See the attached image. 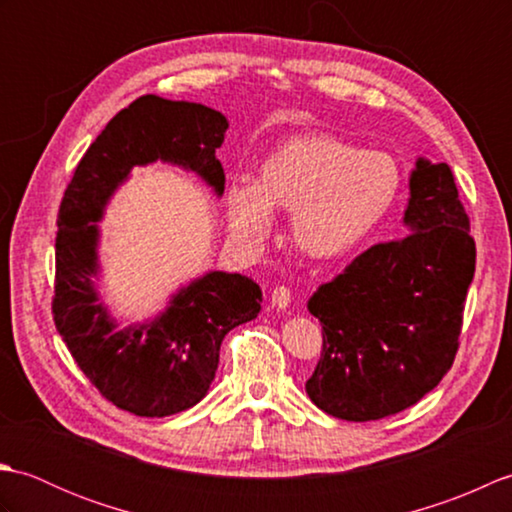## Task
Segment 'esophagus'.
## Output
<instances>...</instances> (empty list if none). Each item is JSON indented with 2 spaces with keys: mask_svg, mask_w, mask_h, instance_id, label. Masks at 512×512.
Segmentation results:
<instances>
[{
  "mask_svg": "<svg viewBox=\"0 0 512 512\" xmlns=\"http://www.w3.org/2000/svg\"><path fill=\"white\" fill-rule=\"evenodd\" d=\"M270 301H273V306L279 310H286L290 306V288L286 286H277L273 290V295H270Z\"/></svg>",
  "mask_w": 512,
  "mask_h": 512,
  "instance_id": "obj_1",
  "label": "esophagus"
}]
</instances>
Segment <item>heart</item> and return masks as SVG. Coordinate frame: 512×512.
<instances>
[{
	"mask_svg": "<svg viewBox=\"0 0 512 512\" xmlns=\"http://www.w3.org/2000/svg\"><path fill=\"white\" fill-rule=\"evenodd\" d=\"M400 189V165L385 151H365L334 134H303L259 165L255 184H228V228L242 244L259 246L273 209L292 211V239L303 253L339 257L376 231Z\"/></svg>",
	"mask_w": 512,
	"mask_h": 512,
	"instance_id": "heart-1",
	"label": "heart"
}]
</instances>
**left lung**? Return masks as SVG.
<instances>
[{
  "mask_svg": "<svg viewBox=\"0 0 512 512\" xmlns=\"http://www.w3.org/2000/svg\"><path fill=\"white\" fill-rule=\"evenodd\" d=\"M409 193L413 233L367 248L308 301L323 350L306 391L334 418L380 420L416 405L458 354L475 273L469 215L447 162L418 158Z\"/></svg>",
  "mask_w": 512,
  "mask_h": 512,
  "instance_id": "obj_1",
  "label": "left lung"
}]
</instances>
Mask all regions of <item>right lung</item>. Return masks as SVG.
<instances>
[{
  "instance_id": "right-lung-1",
  "label": "right lung",
  "mask_w": 512,
  "mask_h": 512,
  "mask_svg": "<svg viewBox=\"0 0 512 512\" xmlns=\"http://www.w3.org/2000/svg\"><path fill=\"white\" fill-rule=\"evenodd\" d=\"M226 129L224 114L206 105L140 96L96 136L63 193L54 244V325L101 396L136 416L162 418L198 405L215 378L224 336L262 310V288L215 270L173 295L154 321L116 330L94 288V222L129 171L156 160L195 171L222 195L226 178L215 149Z\"/></svg>"
}]
</instances>
